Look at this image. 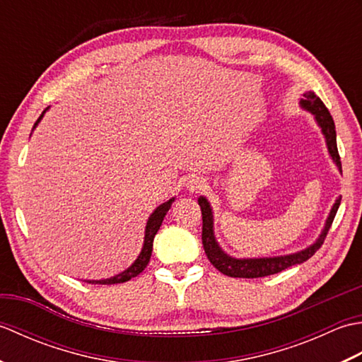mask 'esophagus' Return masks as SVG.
<instances>
[{"label": "esophagus", "mask_w": 362, "mask_h": 362, "mask_svg": "<svg viewBox=\"0 0 362 362\" xmlns=\"http://www.w3.org/2000/svg\"><path fill=\"white\" fill-rule=\"evenodd\" d=\"M205 187H206L205 179H202V177H197V175L189 177L188 182H187V188L191 191V193H197V191H202Z\"/></svg>", "instance_id": "esophagus-1"}]
</instances>
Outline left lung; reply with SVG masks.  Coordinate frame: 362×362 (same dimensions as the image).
<instances>
[{"label":"left lung","mask_w":362,"mask_h":362,"mask_svg":"<svg viewBox=\"0 0 362 362\" xmlns=\"http://www.w3.org/2000/svg\"><path fill=\"white\" fill-rule=\"evenodd\" d=\"M300 105H302L305 110H308L314 115V119H316L319 127L322 129V134L325 136L329 157L333 158L337 169H339V173H342L341 157H339V152H337V144H336L334 121L325 107V104L322 103L320 98L314 95L313 91H306V93H303V99H300ZM197 202L201 205V211H202V244H204V250L206 253V258L210 259V263L216 267L219 272L228 276H235V279H258V276L279 274L284 271V269L310 259L314 253L320 249V245L324 244L328 230L333 224L337 209H339L341 205V197L336 199L333 209L327 218L325 227L322 230V233L319 235L316 243L300 252L289 253V255L269 257V258L267 257L266 258H233L227 255V253L219 247L216 238H214L213 211H211L210 202L206 201L204 196L199 197Z\"/></svg>","instance_id":"8db88e82"}]
</instances>
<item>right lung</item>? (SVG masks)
<instances>
[{
  "instance_id": "right-lung-1",
  "label": "right lung",
  "mask_w": 362,
  "mask_h": 362,
  "mask_svg": "<svg viewBox=\"0 0 362 362\" xmlns=\"http://www.w3.org/2000/svg\"><path fill=\"white\" fill-rule=\"evenodd\" d=\"M49 109V107H48ZM46 109V110H48ZM40 115V118L37 119V122L34 124V127L40 122V119L43 118L45 112ZM174 202V197L169 199L168 202L158 205L156 210H153V213L149 216L148 219V224H146V230H144V243H143V249L140 252V255H138V258L134 261L132 266H129L126 271H122L121 274L115 275V276H110V279H105V280H86L87 283H91V284H115V283H124V281H129L130 279H134V276H136L138 274H141L144 271V267L148 266L149 259H151V255H152V245H153V238H156L158 228L161 226V222H163V218L166 216V213L169 211V209H171V205Z\"/></svg>"
}]
</instances>
